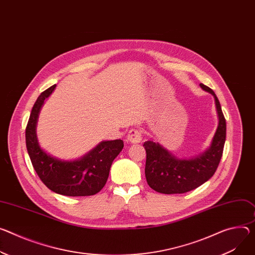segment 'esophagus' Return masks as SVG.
<instances>
[{"mask_svg": "<svg viewBox=\"0 0 255 255\" xmlns=\"http://www.w3.org/2000/svg\"><path fill=\"white\" fill-rule=\"evenodd\" d=\"M127 139L131 143H139L142 140V131L140 129H132L129 131Z\"/></svg>", "mask_w": 255, "mask_h": 255, "instance_id": "esophagus-1", "label": "esophagus"}]
</instances>
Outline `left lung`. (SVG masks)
Instances as JSON below:
<instances>
[{
    "instance_id": "left-lung-1",
    "label": "left lung",
    "mask_w": 255,
    "mask_h": 255,
    "mask_svg": "<svg viewBox=\"0 0 255 255\" xmlns=\"http://www.w3.org/2000/svg\"><path fill=\"white\" fill-rule=\"evenodd\" d=\"M200 87L215 97L219 126L212 145L205 152L191 159H179L163 146L145 141V177L149 187L164 194H180L191 191L210 180L216 173L226 141V119L213 89L200 83Z\"/></svg>"
}]
</instances>
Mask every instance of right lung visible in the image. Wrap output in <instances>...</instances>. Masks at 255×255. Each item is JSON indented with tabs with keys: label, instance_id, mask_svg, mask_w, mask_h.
<instances>
[{
	"label": "right lung",
	"instance_id": "1",
	"mask_svg": "<svg viewBox=\"0 0 255 255\" xmlns=\"http://www.w3.org/2000/svg\"><path fill=\"white\" fill-rule=\"evenodd\" d=\"M56 84L42 91L33 105L25 129V140L31 164L42 183L52 191L66 196H89L100 192L107 183L113 160L124 146L121 139L103 141L82 158L58 159L38 145L35 126L39 110Z\"/></svg>",
	"mask_w": 255,
	"mask_h": 255
}]
</instances>
